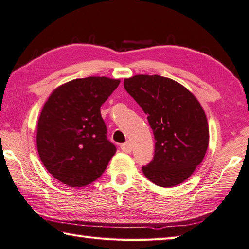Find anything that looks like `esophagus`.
I'll use <instances>...</instances> for the list:
<instances>
[{
    "label": "esophagus",
    "mask_w": 249,
    "mask_h": 249,
    "mask_svg": "<svg viewBox=\"0 0 249 249\" xmlns=\"http://www.w3.org/2000/svg\"><path fill=\"white\" fill-rule=\"evenodd\" d=\"M121 149L125 153H130L131 150H133V147H131V144L129 143V142H126V143L121 145Z\"/></svg>",
    "instance_id": "34e87169"
}]
</instances>
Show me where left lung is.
Wrapping results in <instances>:
<instances>
[{
    "mask_svg": "<svg viewBox=\"0 0 249 249\" xmlns=\"http://www.w3.org/2000/svg\"><path fill=\"white\" fill-rule=\"evenodd\" d=\"M124 88L147 115L156 140L154 158L142 172L160 187L186 181L209 146V124L199 100L181 83L158 75L126 78Z\"/></svg>",
    "mask_w": 249,
    "mask_h": 249,
    "instance_id": "1",
    "label": "left lung"
}]
</instances>
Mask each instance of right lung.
<instances>
[{
	"mask_svg": "<svg viewBox=\"0 0 249 249\" xmlns=\"http://www.w3.org/2000/svg\"><path fill=\"white\" fill-rule=\"evenodd\" d=\"M120 82L104 76L73 79L55 88L41 109L37 151L48 172L67 186L91 184L115 154L100 107Z\"/></svg>",
	"mask_w": 249,
	"mask_h": 249,
	"instance_id": "add662e5",
	"label": "right lung"
}]
</instances>
